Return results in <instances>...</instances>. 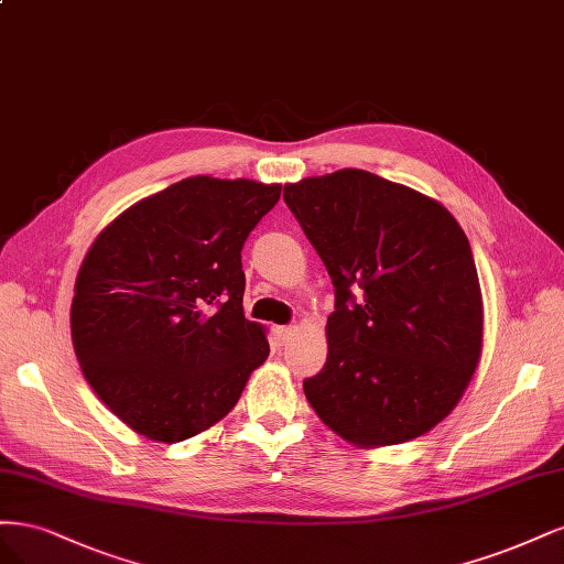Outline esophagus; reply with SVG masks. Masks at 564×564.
<instances>
[{
  "label": "esophagus",
  "instance_id": "obj_1",
  "mask_svg": "<svg viewBox=\"0 0 564 564\" xmlns=\"http://www.w3.org/2000/svg\"><path fill=\"white\" fill-rule=\"evenodd\" d=\"M293 335H295V330L290 328V325H279V328H274V337L279 341V347H285V344L293 339Z\"/></svg>",
  "mask_w": 564,
  "mask_h": 564
}]
</instances>
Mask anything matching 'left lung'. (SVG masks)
<instances>
[{"instance_id": "obj_1", "label": "left lung", "mask_w": 564, "mask_h": 564, "mask_svg": "<svg viewBox=\"0 0 564 564\" xmlns=\"http://www.w3.org/2000/svg\"><path fill=\"white\" fill-rule=\"evenodd\" d=\"M283 198L335 285L308 405L358 447L420 438L457 408L482 354L464 229L435 198L360 169L290 183Z\"/></svg>"}]
</instances>
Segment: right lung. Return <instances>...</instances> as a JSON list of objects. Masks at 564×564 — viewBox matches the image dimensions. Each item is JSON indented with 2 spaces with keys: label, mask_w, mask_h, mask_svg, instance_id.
<instances>
[{
  "label": "right lung",
  "mask_w": 564,
  "mask_h": 564,
  "mask_svg": "<svg viewBox=\"0 0 564 564\" xmlns=\"http://www.w3.org/2000/svg\"><path fill=\"white\" fill-rule=\"evenodd\" d=\"M281 185L185 177L90 243L69 308L86 381L144 438L180 443L227 416L269 356L243 316L241 248Z\"/></svg>",
  "instance_id": "obj_1"
}]
</instances>
